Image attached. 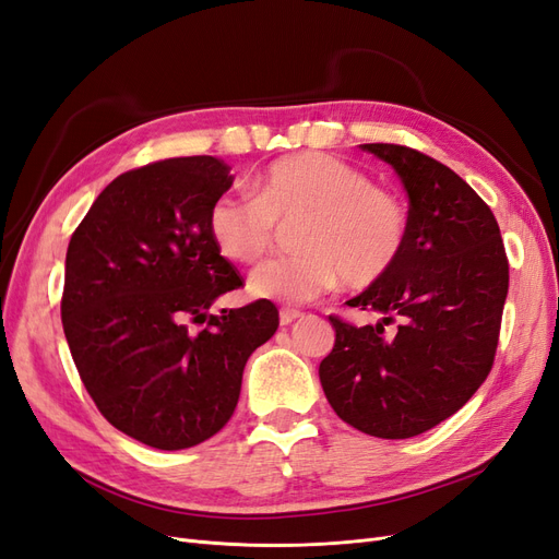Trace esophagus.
Wrapping results in <instances>:
<instances>
[{"label": "esophagus", "mask_w": 559, "mask_h": 559, "mask_svg": "<svg viewBox=\"0 0 559 559\" xmlns=\"http://www.w3.org/2000/svg\"><path fill=\"white\" fill-rule=\"evenodd\" d=\"M302 317V312L300 310H292V308H282L280 310V324L282 326H289V324H294L296 319H300Z\"/></svg>", "instance_id": "34e87169"}]
</instances>
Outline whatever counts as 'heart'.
I'll list each match as a JSON object with an SVG mask.
<instances>
[{"label":"heart","instance_id":"heart-1","mask_svg":"<svg viewBox=\"0 0 559 559\" xmlns=\"http://www.w3.org/2000/svg\"><path fill=\"white\" fill-rule=\"evenodd\" d=\"M251 195H216L207 228L218 253L233 263H259L273 249L277 226H292L289 259L253 270L257 298L310 302L337 282L366 289L384 280L408 245V210L392 191L347 160L324 151H298L270 163L251 183Z\"/></svg>","mask_w":559,"mask_h":559}]
</instances>
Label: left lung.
Listing matches in <instances>:
<instances>
[{
    "label": "left lung",
    "instance_id": "obj_1",
    "mask_svg": "<svg viewBox=\"0 0 559 559\" xmlns=\"http://www.w3.org/2000/svg\"><path fill=\"white\" fill-rule=\"evenodd\" d=\"M361 148L392 165L408 193V245L392 273L347 300L382 314L378 324L329 317L335 345L319 380L343 421L396 441L441 425L489 376L509 259L492 210L448 165L399 144Z\"/></svg>",
    "mask_w": 559,
    "mask_h": 559
}]
</instances>
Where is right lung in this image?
<instances>
[{
	"instance_id": "obj_1",
	"label": "right lung",
	"mask_w": 559,
	"mask_h": 559,
	"mask_svg": "<svg viewBox=\"0 0 559 559\" xmlns=\"http://www.w3.org/2000/svg\"><path fill=\"white\" fill-rule=\"evenodd\" d=\"M233 179L212 156L123 173L67 247L60 312L79 376L109 425L148 448H193L222 431L247 359L280 326L265 298L210 314L242 286L207 228Z\"/></svg>"
}]
</instances>
